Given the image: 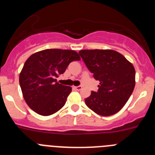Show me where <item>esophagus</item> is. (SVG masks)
Segmentation results:
<instances>
[{"label": "esophagus", "mask_w": 155, "mask_h": 155, "mask_svg": "<svg viewBox=\"0 0 155 155\" xmlns=\"http://www.w3.org/2000/svg\"><path fill=\"white\" fill-rule=\"evenodd\" d=\"M74 88L75 90H77V91H80V90H81L82 87L81 86H75V87H74Z\"/></svg>", "instance_id": "esophagus-1"}]
</instances>
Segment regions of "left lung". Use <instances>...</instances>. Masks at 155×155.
Segmentation results:
<instances>
[{
    "label": "left lung",
    "mask_w": 155,
    "mask_h": 155,
    "mask_svg": "<svg viewBox=\"0 0 155 155\" xmlns=\"http://www.w3.org/2000/svg\"><path fill=\"white\" fill-rule=\"evenodd\" d=\"M81 57L94 78L97 92L85 98L87 106L100 116L116 114L124 107L135 86V69L121 53L112 50H84Z\"/></svg>",
    "instance_id": "left-lung-1"
}]
</instances>
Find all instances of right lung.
Here are the masks:
<instances>
[{
	"label": "right lung",
	"instance_id": "1",
	"mask_svg": "<svg viewBox=\"0 0 155 155\" xmlns=\"http://www.w3.org/2000/svg\"><path fill=\"white\" fill-rule=\"evenodd\" d=\"M74 50L47 49L30 56L19 75V84L27 105L41 116L57 113L71 92L69 86L57 82L72 61H80Z\"/></svg>",
	"mask_w": 155,
	"mask_h": 155
}]
</instances>
